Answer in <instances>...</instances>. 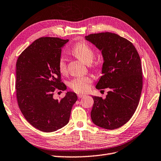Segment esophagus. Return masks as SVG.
<instances>
[{
	"label": "esophagus",
	"instance_id": "1",
	"mask_svg": "<svg viewBox=\"0 0 161 161\" xmlns=\"http://www.w3.org/2000/svg\"><path fill=\"white\" fill-rule=\"evenodd\" d=\"M85 97V95H78V98H84Z\"/></svg>",
	"mask_w": 161,
	"mask_h": 161
}]
</instances>
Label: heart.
I'll use <instances>...</instances> for the list:
<instances>
[{
  "label": "heart",
  "mask_w": 161,
  "mask_h": 161,
  "mask_svg": "<svg viewBox=\"0 0 161 161\" xmlns=\"http://www.w3.org/2000/svg\"><path fill=\"white\" fill-rule=\"evenodd\" d=\"M71 53L82 62L86 64H91L95 59L96 54L93 48L85 41H80L72 48ZM58 70L62 75L67 73V66L64 58L61 57L58 60ZM93 68H96V65L92 66ZM92 79L89 76L76 77L69 82V86L74 92L82 94L89 91Z\"/></svg>",
  "instance_id": "b5f03b06"
}]
</instances>
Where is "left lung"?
I'll return each mask as SVG.
<instances>
[{
    "label": "left lung",
    "instance_id": "left-lung-1",
    "mask_svg": "<svg viewBox=\"0 0 161 161\" xmlns=\"http://www.w3.org/2000/svg\"><path fill=\"white\" fill-rule=\"evenodd\" d=\"M102 51L104 58L97 89L109 88L105 99L92 97L91 119L96 125L113 130L126 124L138 107L142 88L141 61L136 49L126 38L112 32L85 36Z\"/></svg>",
    "mask_w": 161,
    "mask_h": 161
}]
</instances>
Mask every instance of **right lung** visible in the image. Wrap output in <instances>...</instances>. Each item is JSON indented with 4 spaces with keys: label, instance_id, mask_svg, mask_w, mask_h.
Instances as JSON below:
<instances>
[{
    "label": "right lung",
    "instance_id": "add662e5",
    "mask_svg": "<svg viewBox=\"0 0 161 161\" xmlns=\"http://www.w3.org/2000/svg\"><path fill=\"white\" fill-rule=\"evenodd\" d=\"M56 37L42 36L22 52L16 61V95L25 119L42 132L56 131L69 123L72 107L77 101L67 92L59 101L53 98L65 91L58 70L61 48L68 42Z\"/></svg>",
    "mask_w": 161,
    "mask_h": 161
}]
</instances>
